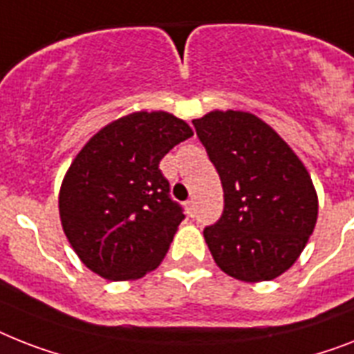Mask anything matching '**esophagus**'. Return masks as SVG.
<instances>
[{
	"label": "esophagus",
	"mask_w": 354,
	"mask_h": 354,
	"mask_svg": "<svg viewBox=\"0 0 354 354\" xmlns=\"http://www.w3.org/2000/svg\"><path fill=\"white\" fill-rule=\"evenodd\" d=\"M185 212L187 216H194V202L192 200H189V202H185Z\"/></svg>",
	"instance_id": "obj_1"
}]
</instances>
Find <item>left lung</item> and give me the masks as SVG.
Returning <instances> with one entry per match:
<instances>
[{"mask_svg": "<svg viewBox=\"0 0 354 354\" xmlns=\"http://www.w3.org/2000/svg\"><path fill=\"white\" fill-rule=\"evenodd\" d=\"M192 123L223 187L222 218L203 231L212 258L236 280H274L317 225V189L306 165L251 112L211 111Z\"/></svg>", "mask_w": 354, "mask_h": 354, "instance_id": "1", "label": "left lung"}]
</instances>
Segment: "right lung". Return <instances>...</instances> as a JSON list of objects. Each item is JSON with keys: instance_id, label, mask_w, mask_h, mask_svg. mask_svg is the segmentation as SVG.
Returning a JSON list of instances; mask_svg holds the SVG:
<instances>
[{"instance_id": "obj_1", "label": "right lung", "mask_w": 354, "mask_h": 354, "mask_svg": "<svg viewBox=\"0 0 354 354\" xmlns=\"http://www.w3.org/2000/svg\"><path fill=\"white\" fill-rule=\"evenodd\" d=\"M191 136L171 112L140 111L100 129L77 152L57 207L68 243L91 271L125 281L162 263L183 212L160 160Z\"/></svg>"}]
</instances>
